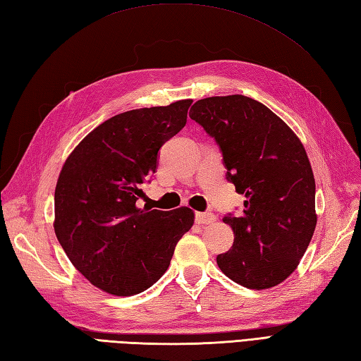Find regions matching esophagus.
I'll return each instance as SVG.
<instances>
[{"label": "esophagus", "instance_id": "obj_1", "mask_svg": "<svg viewBox=\"0 0 361 361\" xmlns=\"http://www.w3.org/2000/svg\"><path fill=\"white\" fill-rule=\"evenodd\" d=\"M215 221V215L212 212H197L195 223L197 224H212Z\"/></svg>", "mask_w": 361, "mask_h": 361}]
</instances>
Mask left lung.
Segmentation results:
<instances>
[{
  "mask_svg": "<svg viewBox=\"0 0 361 361\" xmlns=\"http://www.w3.org/2000/svg\"><path fill=\"white\" fill-rule=\"evenodd\" d=\"M189 116L216 141L226 178L246 197L240 215L223 219L233 245L216 264L245 288L276 286L297 269L317 224L315 180L303 145L269 107L245 95L198 99Z\"/></svg>",
  "mask_w": 361,
  "mask_h": 361,
  "instance_id": "left-lung-1",
  "label": "left lung"
}]
</instances>
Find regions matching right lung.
Wrapping results in <instances>:
<instances>
[{"instance_id": "1", "label": "right lung", "mask_w": 361, "mask_h": 361, "mask_svg": "<svg viewBox=\"0 0 361 361\" xmlns=\"http://www.w3.org/2000/svg\"><path fill=\"white\" fill-rule=\"evenodd\" d=\"M192 99L106 120L67 158L55 188V233L72 264L107 294L129 297L167 271L194 212L137 207L158 150L188 120Z\"/></svg>"}]
</instances>
